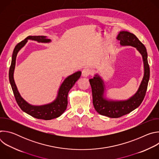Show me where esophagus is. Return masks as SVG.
Segmentation results:
<instances>
[{"instance_id":"1","label":"esophagus","mask_w":159,"mask_h":159,"mask_svg":"<svg viewBox=\"0 0 159 159\" xmlns=\"http://www.w3.org/2000/svg\"><path fill=\"white\" fill-rule=\"evenodd\" d=\"M90 74H91V70L89 68H85L82 71V76L84 77H88Z\"/></svg>"}]
</instances>
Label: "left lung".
Here are the masks:
<instances>
[{"mask_svg": "<svg viewBox=\"0 0 159 159\" xmlns=\"http://www.w3.org/2000/svg\"><path fill=\"white\" fill-rule=\"evenodd\" d=\"M117 39L120 41L121 46L134 47L142 55L144 66V74L136 93L129 99L121 101L108 99L104 96L106 90L104 82L98 74L95 75L93 79L89 80L92 88L93 105L96 111L101 115L112 118H120L127 115L141 104L146 94L150 78L148 55L143 44L134 34L125 31H121L118 33Z\"/></svg>", "mask_w": 159, "mask_h": 159, "instance_id": "obj_1", "label": "left lung"}]
</instances>
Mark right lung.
Here are the masks:
<instances>
[{
	"label": "right lung",
	"mask_w": 159,
	"mask_h": 159,
	"mask_svg": "<svg viewBox=\"0 0 159 159\" xmlns=\"http://www.w3.org/2000/svg\"><path fill=\"white\" fill-rule=\"evenodd\" d=\"M29 39L36 41L38 43H47L51 42V39H48L47 36H29L23 41L19 43L15 47L12 53L11 64L9 73V81L15 99L17 104L22 111L35 118L44 120H50L57 118L60 116L66 110L68 104V93L74 85L75 82L79 80L82 72L80 71H78L68 76L61 84L56 99L52 102L41 106H34L28 103L21 97L18 91L14 79V72L17 55Z\"/></svg>",
	"instance_id": "1"
}]
</instances>
